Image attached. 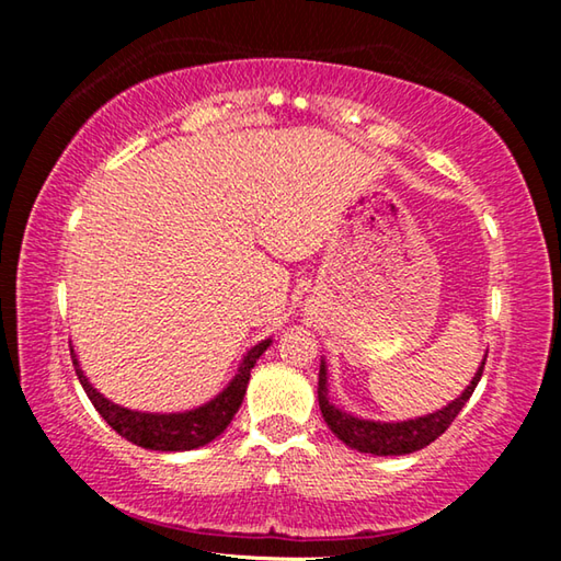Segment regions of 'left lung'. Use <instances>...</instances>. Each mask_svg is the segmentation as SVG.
<instances>
[{"label":"left lung","mask_w":561,"mask_h":561,"mask_svg":"<svg viewBox=\"0 0 561 561\" xmlns=\"http://www.w3.org/2000/svg\"><path fill=\"white\" fill-rule=\"evenodd\" d=\"M488 358V356H485ZM485 358H482L480 371L474 374L470 386L465 388L460 398H455L443 411H435L425 417H415V421L405 423H374V421H360V417L348 415L339 411L334 403H329L327 396V366H319V408L321 415L331 431L336 433L339 440H344L348 448L358 453H371V455H408L431 445L435 438L450 428V423L458 417L462 405L470 401V396L478 386L482 368H485Z\"/></svg>","instance_id":"obj_1"}]
</instances>
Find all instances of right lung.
<instances>
[{"mask_svg": "<svg viewBox=\"0 0 561 561\" xmlns=\"http://www.w3.org/2000/svg\"><path fill=\"white\" fill-rule=\"evenodd\" d=\"M270 339H264L262 344L254 346L250 354L244 356L240 371L232 378V383L225 388V391L215 398V401L205 403L195 411L187 413H170V415H158V413H138L128 411V408H121L111 403L108 398H103L96 388L89 383V378L83 376L79 368V360L71 354L76 376L83 386V391L91 398V403L101 413L103 421H106L113 431H116L121 438L140 445V448L148 450H193L201 448V445L215 440L220 435L237 413V408L242 405V398L247 391V383H250V371L257 364V358L267 351Z\"/></svg>", "mask_w": 561, "mask_h": 561, "instance_id": "1", "label": "right lung"}]
</instances>
